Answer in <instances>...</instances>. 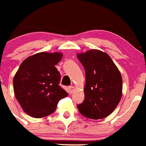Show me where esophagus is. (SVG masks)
<instances>
[{
    "mask_svg": "<svg viewBox=\"0 0 146 146\" xmlns=\"http://www.w3.org/2000/svg\"><path fill=\"white\" fill-rule=\"evenodd\" d=\"M74 86H71V87H69V92L70 93V94H72V93L74 92Z\"/></svg>",
    "mask_w": 146,
    "mask_h": 146,
    "instance_id": "1",
    "label": "esophagus"
}]
</instances>
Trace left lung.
<instances>
[{"instance_id": "left-lung-1", "label": "left lung", "mask_w": 146, "mask_h": 146, "mask_svg": "<svg viewBox=\"0 0 146 146\" xmlns=\"http://www.w3.org/2000/svg\"><path fill=\"white\" fill-rule=\"evenodd\" d=\"M85 69L84 100L77 105L84 117L93 120L110 115L121 100L123 79L120 71L105 52L91 49L77 54Z\"/></svg>"}]
</instances>
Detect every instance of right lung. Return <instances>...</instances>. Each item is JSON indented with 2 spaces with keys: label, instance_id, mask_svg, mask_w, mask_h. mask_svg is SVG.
Instances as JSON below:
<instances>
[{
  "label": "right lung",
  "instance_id": "obj_1",
  "mask_svg": "<svg viewBox=\"0 0 146 146\" xmlns=\"http://www.w3.org/2000/svg\"><path fill=\"white\" fill-rule=\"evenodd\" d=\"M60 52H40L25 59L13 78V90L23 110L35 118L48 116L68 94L59 85L60 74L55 65Z\"/></svg>",
  "mask_w": 146,
  "mask_h": 146
}]
</instances>
